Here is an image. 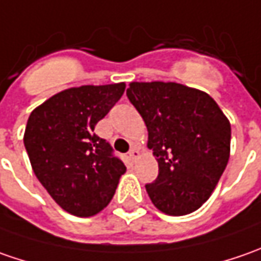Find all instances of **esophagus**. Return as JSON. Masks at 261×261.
<instances>
[{"label": "esophagus", "mask_w": 261, "mask_h": 261, "mask_svg": "<svg viewBox=\"0 0 261 261\" xmlns=\"http://www.w3.org/2000/svg\"><path fill=\"white\" fill-rule=\"evenodd\" d=\"M129 158H130L132 161H135V160H138V158H139V151H138L136 148H134V149H130V151H129Z\"/></svg>", "instance_id": "esophagus-1"}]
</instances>
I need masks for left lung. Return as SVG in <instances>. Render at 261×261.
Returning a JSON list of instances; mask_svg holds the SVG:
<instances>
[{
  "mask_svg": "<svg viewBox=\"0 0 261 261\" xmlns=\"http://www.w3.org/2000/svg\"><path fill=\"white\" fill-rule=\"evenodd\" d=\"M129 101L148 129L158 177L146 185L156 209L192 214L215 190L229 160L231 125L205 91L177 83H130Z\"/></svg>",
  "mask_w": 261,
  "mask_h": 261,
  "instance_id": "8db88e82",
  "label": "left lung"
}]
</instances>
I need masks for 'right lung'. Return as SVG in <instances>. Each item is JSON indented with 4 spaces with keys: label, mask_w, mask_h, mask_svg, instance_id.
Wrapping results in <instances>:
<instances>
[{
    "label": "right lung",
    "mask_w": 261,
    "mask_h": 261,
    "mask_svg": "<svg viewBox=\"0 0 261 261\" xmlns=\"http://www.w3.org/2000/svg\"><path fill=\"white\" fill-rule=\"evenodd\" d=\"M126 84L64 90L29 116L24 146L37 180L68 214L88 218L110 203L125 164L94 127Z\"/></svg>",
    "instance_id": "right-lung-1"
}]
</instances>
